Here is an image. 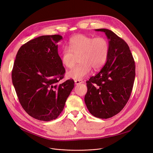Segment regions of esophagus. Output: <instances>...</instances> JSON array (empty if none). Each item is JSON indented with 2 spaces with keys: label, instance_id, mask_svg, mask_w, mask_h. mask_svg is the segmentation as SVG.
<instances>
[{
  "label": "esophagus",
  "instance_id": "esophagus-1",
  "mask_svg": "<svg viewBox=\"0 0 153 153\" xmlns=\"http://www.w3.org/2000/svg\"><path fill=\"white\" fill-rule=\"evenodd\" d=\"M74 82H75L76 85H79L81 83H83V81H82L80 80H74Z\"/></svg>",
  "mask_w": 153,
  "mask_h": 153
}]
</instances>
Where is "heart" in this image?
<instances>
[{
	"mask_svg": "<svg viewBox=\"0 0 153 153\" xmlns=\"http://www.w3.org/2000/svg\"><path fill=\"white\" fill-rule=\"evenodd\" d=\"M109 54V44L103 37H92L85 34H77L72 37L67 48L60 54L61 62L67 68L73 67L76 57H79L81 63L68 71V78L82 80L94 70L100 69L105 64Z\"/></svg>",
	"mask_w": 153,
	"mask_h": 153,
	"instance_id": "1",
	"label": "heart"
}]
</instances>
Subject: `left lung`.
Returning a JSON list of instances; mask_svg holds the SVG:
<instances>
[{"instance_id": "1", "label": "left lung", "mask_w": 153, "mask_h": 153, "mask_svg": "<svg viewBox=\"0 0 153 153\" xmlns=\"http://www.w3.org/2000/svg\"><path fill=\"white\" fill-rule=\"evenodd\" d=\"M105 33L109 54L100 71L86 81L85 102L90 113L97 118L108 119L124 108L131 93L135 78V63L127 43L112 31Z\"/></svg>"}]
</instances>
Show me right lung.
<instances>
[{
	"label": "right lung",
	"mask_w": 153,
	"mask_h": 153,
	"mask_svg": "<svg viewBox=\"0 0 153 153\" xmlns=\"http://www.w3.org/2000/svg\"><path fill=\"white\" fill-rule=\"evenodd\" d=\"M60 35L41 36L22 46L12 70V82L24 110L43 121L56 119L63 111L74 86L63 79L65 68L58 54Z\"/></svg>",
	"instance_id": "obj_1"
}]
</instances>
